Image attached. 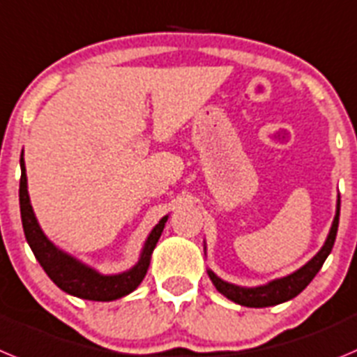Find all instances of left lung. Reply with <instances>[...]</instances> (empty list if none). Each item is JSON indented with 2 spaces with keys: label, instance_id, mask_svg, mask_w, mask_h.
<instances>
[{
  "label": "left lung",
  "instance_id": "obj_1",
  "mask_svg": "<svg viewBox=\"0 0 357 357\" xmlns=\"http://www.w3.org/2000/svg\"><path fill=\"white\" fill-rule=\"evenodd\" d=\"M338 222H340V195L336 199V213L331 224L329 234H327L326 242L320 247V250L306 265L297 268L291 274L284 275V278L272 279V281L265 282V284H258V287H240V284H233L229 281H224L222 278H218L213 271L208 268V275H210L213 287L217 288L224 297H227L233 303L240 304V306L247 307H268L278 306L281 303H287L290 298L297 297L304 288L313 281L317 272L322 268L324 261L327 256L331 255L333 245H335L336 233H338ZM204 255H206V242H204Z\"/></svg>",
  "mask_w": 357,
  "mask_h": 357
}]
</instances>
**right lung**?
Returning a JSON list of instances; mask_svg holds the SVG:
<instances>
[{
  "label": "right lung",
  "instance_id": "add662e5",
  "mask_svg": "<svg viewBox=\"0 0 357 357\" xmlns=\"http://www.w3.org/2000/svg\"><path fill=\"white\" fill-rule=\"evenodd\" d=\"M19 206H21V220L24 236L33 250L35 258L40 263L51 281L63 290L66 294L75 295V297L86 298V301H99V303H110L115 298L126 297L131 291L139 288L140 282L144 281L149 268L151 256L158 243L160 236L163 233L167 218L169 215L160 218L151 233L147 234L144 242L142 250H140L139 261L135 263L131 268L119 274H102L94 266L86 265L82 259L75 258L73 255L60 249L54 242H51L38 224L37 217L31 208L30 194H28V178L26 167H24V158L21 155V183H19Z\"/></svg>",
  "mask_w": 357,
  "mask_h": 357
}]
</instances>
